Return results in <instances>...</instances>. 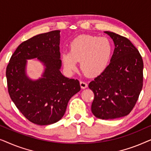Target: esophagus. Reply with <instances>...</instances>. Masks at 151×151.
<instances>
[{
	"mask_svg": "<svg viewBox=\"0 0 151 151\" xmlns=\"http://www.w3.org/2000/svg\"><path fill=\"white\" fill-rule=\"evenodd\" d=\"M80 86H81V88H83V89H84V88L87 87V86H88L87 83H86V82H84V81H80Z\"/></svg>",
	"mask_w": 151,
	"mask_h": 151,
	"instance_id": "esophagus-1",
	"label": "esophagus"
}]
</instances>
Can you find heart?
I'll list each match as a JSON object with an SVG mask.
<instances>
[{
    "instance_id": "1",
    "label": "heart",
    "mask_w": 151,
    "mask_h": 151,
    "mask_svg": "<svg viewBox=\"0 0 151 151\" xmlns=\"http://www.w3.org/2000/svg\"><path fill=\"white\" fill-rule=\"evenodd\" d=\"M113 53V43L106 37L80 35L70 43L69 52L63 53L62 61L69 73L76 71L80 61V67L87 75L96 76L108 67Z\"/></svg>"
}]
</instances>
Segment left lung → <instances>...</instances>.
<instances>
[{
	"label": "left lung",
	"instance_id": "left-lung-1",
	"mask_svg": "<svg viewBox=\"0 0 151 151\" xmlns=\"http://www.w3.org/2000/svg\"><path fill=\"white\" fill-rule=\"evenodd\" d=\"M113 39L115 49L106 69L88 84L94 93L91 111L102 119L129 115L137 102L143 86L142 58L125 37L104 32Z\"/></svg>",
	"mask_w": 151,
	"mask_h": 151
}]
</instances>
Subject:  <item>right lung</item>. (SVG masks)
<instances>
[{"mask_svg": "<svg viewBox=\"0 0 151 151\" xmlns=\"http://www.w3.org/2000/svg\"><path fill=\"white\" fill-rule=\"evenodd\" d=\"M60 30L38 34L24 41L12 54L6 69L8 92L18 110L31 122L49 125L58 122L71 98L80 91L78 80L60 71ZM37 58L45 67L42 77L30 79L26 60Z\"/></svg>", "mask_w": 151, "mask_h": 151, "instance_id": "1", "label": "right lung"}]
</instances>
